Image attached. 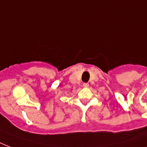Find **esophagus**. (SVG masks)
<instances>
[{
	"instance_id": "1",
	"label": "esophagus",
	"mask_w": 147,
	"mask_h": 147,
	"mask_svg": "<svg viewBox=\"0 0 147 147\" xmlns=\"http://www.w3.org/2000/svg\"><path fill=\"white\" fill-rule=\"evenodd\" d=\"M88 86H89V84H88V83H84V84H83V87L84 88H88Z\"/></svg>"
}]
</instances>
